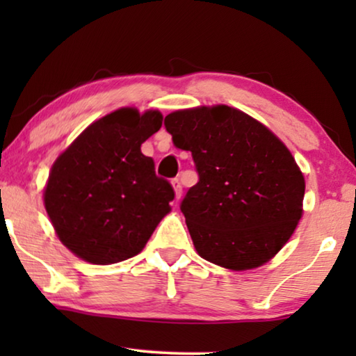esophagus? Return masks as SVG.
<instances>
[{
    "instance_id": "esophagus-1",
    "label": "esophagus",
    "mask_w": 356,
    "mask_h": 356,
    "mask_svg": "<svg viewBox=\"0 0 356 356\" xmlns=\"http://www.w3.org/2000/svg\"><path fill=\"white\" fill-rule=\"evenodd\" d=\"M173 189H175V197H177V201L179 197H181V193H183V186H181V181H179V178H173Z\"/></svg>"
}]
</instances>
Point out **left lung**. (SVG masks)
I'll use <instances>...</instances> for the list:
<instances>
[{
    "mask_svg": "<svg viewBox=\"0 0 356 356\" xmlns=\"http://www.w3.org/2000/svg\"><path fill=\"white\" fill-rule=\"evenodd\" d=\"M165 128L199 175L179 206L199 256L232 270L266 264L303 213L305 178L290 150L227 105L173 111Z\"/></svg>",
    "mask_w": 356,
    "mask_h": 356,
    "instance_id": "obj_1",
    "label": "left lung"
}]
</instances>
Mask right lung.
Returning <instances> with one entry per match:
<instances>
[{"label": "right lung", "mask_w": 356, "mask_h": 356, "mask_svg": "<svg viewBox=\"0 0 356 356\" xmlns=\"http://www.w3.org/2000/svg\"><path fill=\"white\" fill-rule=\"evenodd\" d=\"M163 116L120 108L92 123L53 163L43 202L67 250L92 264L139 254L170 212L175 191L140 144Z\"/></svg>", "instance_id": "obj_1"}]
</instances>
